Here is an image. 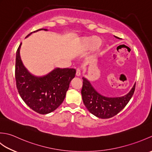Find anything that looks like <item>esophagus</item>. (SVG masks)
I'll return each instance as SVG.
<instances>
[{
    "label": "esophagus",
    "mask_w": 152,
    "mask_h": 152,
    "mask_svg": "<svg viewBox=\"0 0 152 152\" xmlns=\"http://www.w3.org/2000/svg\"><path fill=\"white\" fill-rule=\"evenodd\" d=\"M76 75L77 76H80V75H81V70H80V69H76Z\"/></svg>",
    "instance_id": "obj_1"
}]
</instances>
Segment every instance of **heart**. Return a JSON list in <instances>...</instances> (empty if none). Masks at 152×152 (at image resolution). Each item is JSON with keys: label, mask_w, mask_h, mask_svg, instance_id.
Segmentation results:
<instances>
[{"label": "heart", "mask_w": 152, "mask_h": 152, "mask_svg": "<svg viewBox=\"0 0 152 152\" xmlns=\"http://www.w3.org/2000/svg\"><path fill=\"white\" fill-rule=\"evenodd\" d=\"M101 38L96 37H84L80 40V47L83 51H87L92 48L93 51H97L101 46Z\"/></svg>", "instance_id": "b5f03b06"}]
</instances>
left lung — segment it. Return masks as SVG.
<instances>
[{"instance_id": "obj_1", "label": "left lung", "mask_w": 152, "mask_h": 152, "mask_svg": "<svg viewBox=\"0 0 152 152\" xmlns=\"http://www.w3.org/2000/svg\"><path fill=\"white\" fill-rule=\"evenodd\" d=\"M119 39V38L115 37ZM82 96L83 104L89 112L102 119L110 118L118 114L124 109L133 96L135 89L134 83L133 88L127 95L119 97H107L100 94L88 79L83 77Z\"/></svg>"}]
</instances>
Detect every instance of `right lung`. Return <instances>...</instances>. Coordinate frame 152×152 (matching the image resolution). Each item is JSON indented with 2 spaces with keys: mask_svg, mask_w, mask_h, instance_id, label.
<instances>
[{
  "mask_svg": "<svg viewBox=\"0 0 152 152\" xmlns=\"http://www.w3.org/2000/svg\"><path fill=\"white\" fill-rule=\"evenodd\" d=\"M32 32L26 37L38 31ZM19 45L16 52L15 81L21 99L34 111L40 114H47L54 111L62 104L65 98L70 83L75 77L74 69L56 68L43 76H36L28 72L23 64Z\"/></svg>",
  "mask_w": 152,
  "mask_h": 152,
  "instance_id": "1",
  "label": "right lung"
}]
</instances>
